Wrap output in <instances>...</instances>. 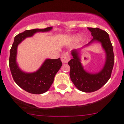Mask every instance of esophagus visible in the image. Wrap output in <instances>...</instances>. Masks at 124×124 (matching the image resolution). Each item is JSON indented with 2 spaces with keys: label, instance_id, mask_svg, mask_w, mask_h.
<instances>
[{
  "label": "esophagus",
  "instance_id": "esophagus-1",
  "mask_svg": "<svg viewBox=\"0 0 124 124\" xmlns=\"http://www.w3.org/2000/svg\"><path fill=\"white\" fill-rule=\"evenodd\" d=\"M70 60V55L68 53H64L61 56V61L62 63H67Z\"/></svg>",
  "mask_w": 124,
  "mask_h": 124
}]
</instances>
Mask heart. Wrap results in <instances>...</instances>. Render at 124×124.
Returning a JSON list of instances; mask_svg holds the SVG:
<instances>
[{"mask_svg":"<svg viewBox=\"0 0 124 124\" xmlns=\"http://www.w3.org/2000/svg\"><path fill=\"white\" fill-rule=\"evenodd\" d=\"M80 39V37H78V36H76V37H75V40H77V41L79 40Z\"/></svg>","mask_w":124,"mask_h":124,"instance_id":"1","label":"heart"}]
</instances>
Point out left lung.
I'll use <instances>...</instances> for the list:
<instances>
[{
  "label": "left lung",
  "mask_w": 124,
  "mask_h": 124,
  "mask_svg": "<svg viewBox=\"0 0 124 124\" xmlns=\"http://www.w3.org/2000/svg\"><path fill=\"white\" fill-rule=\"evenodd\" d=\"M87 28L91 32V35L93 38L86 46L94 42L101 43L106 54L104 68L97 73L87 72L84 70L80 62L79 53L76 49L71 51L73 58L70 60L68 64L70 66V78L76 87L83 92L91 93L101 88L110 78L115 62V55L113 46L108 33L97 28Z\"/></svg>",
  "instance_id": "obj_1"
}]
</instances>
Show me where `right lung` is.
I'll return each mask as SVG.
<instances>
[{"label":"right lung","instance_id":"1","mask_svg":"<svg viewBox=\"0 0 124 124\" xmlns=\"http://www.w3.org/2000/svg\"><path fill=\"white\" fill-rule=\"evenodd\" d=\"M53 27L45 29L26 30L15 37L10 49L9 65L14 81L18 86L32 94H42L48 91L53 82L56 73L60 70L62 63L60 58L46 59L42 66L34 73H28L20 70L16 62L18 45L26 38L30 37L37 32H46L52 30Z\"/></svg>","mask_w":124,"mask_h":124}]
</instances>
